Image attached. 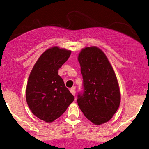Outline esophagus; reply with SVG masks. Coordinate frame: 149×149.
<instances>
[{
    "label": "esophagus",
    "mask_w": 149,
    "mask_h": 149,
    "mask_svg": "<svg viewBox=\"0 0 149 149\" xmlns=\"http://www.w3.org/2000/svg\"><path fill=\"white\" fill-rule=\"evenodd\" d=\"M70 92L72 93V94L73 95H74V96L75 95V86H73L72 88H71Z\"/></svg>",
    "instance_id": "34e87169"
}]
</instances>
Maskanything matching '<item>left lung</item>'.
Segmentation results:
<instances>
[{"label":"left lung","mask_w":149,"mask_h":149,"mask_svg":"<svg viewBox=\"0 0 149 149\" xmlns=\"http://www.w3.org/2000/svg\"><path fill=\"white\" fill-rule=\"evenodd\" d=\"M83 93L77 103L84 116L95 125L109 121L120 104L117 77L104 52L96 46L83 48L78 55Z\"/></svg>","instance_id":"obj_1"}]
</instances>
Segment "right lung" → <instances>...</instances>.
I'll list each match as a JSON object with an SVG mask.
<instances>
[{"label":"right lung","mask_w":149,"mask_h":149,"mask_svg":"<svg viewBox=\"0 0 149 149\" xmlns=\"http://www.w3.org/2000/svg\"><path fill=\"white\" fill-rule=\"evenodd\" d=\"M70 50L54 46L40 55L29 76L26 89L28 105L33 114L47 123L59 118L74 100L58 70Z\"/></svg>","instance_id":"1"}]
</instances>
